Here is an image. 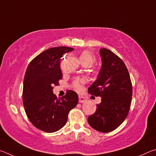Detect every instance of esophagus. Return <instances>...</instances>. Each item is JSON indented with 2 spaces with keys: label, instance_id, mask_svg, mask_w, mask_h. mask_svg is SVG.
Segmentation results:
<instances>
[{
  "label": "esophagus",
  "instance_id": "esophagus-1",
  "mask_svg": "<svg viewBox=\"0 0 156 156\" xmlns=\"http://www.w3.org/2000/svg\"><path fill=\"white\" fill-rule=\"evenodd\" d=\"M86 98L84 97H83V96H79V102L80 103H83V102H86Z\"/></svg>",
  "mask_w": 156,
  "mask_h": 156
}]
</instances>
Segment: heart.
Returning <instances> with one entry per match:
<instances>
[{"label": "heart", "mask_w": 156, "mask_h": 156, "mask_svg": "<svg viewBox=\"0 0 156 156\" xmlns=\"http://www.w3.org/2000/svg\"><path fill=\"white\" fill-rule=\"evenodd\" d=\"M80 60L82 63H87L90 66L94 64L96 61V58L94 57L93 54L89 51H84L81 53L80 55ZM85 80L84 79H78L73 83V87L78 91H80L83 88V84L84 83Z\"/></svg>", "instance_id": "obj_1"}]
</instances>
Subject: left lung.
I'll return each mask as SVG.
<instances>
[{"label":"left lung","mask_w":156,"mask_h":156,"mask_svg":"<svg viewBox=\"0 0 156 156\" xmlns=\"http://www.w3.org/2000/svg\"><path fill=\"white\" fill-rule=\"evenodd\" d=\"M100 56L101 68L88 91L101 97V102L87 120L95 130L108 133L126 119L131 106L132 85L127 69L119 57L105 48L100 49Z\"/></svg>","instance_id":"8db88e82"}]
</instances>
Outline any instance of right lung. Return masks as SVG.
<instances>
[{"label":"right lung","mask_w":156,"mask_h":156,"mask_svg":"<svg viewBox=\"0 0 156 156\" xmlns=\"http://www.w3.org/2000/svg\"><path fill=\"white\" fill-rule=\"evenodd\" d=\"M73 50L67 47L47 49L31 60L26 70L23 91L25 113L34 126L47 133L62 129L69 111L78 102V94L72 90L61 98L52 91L62 78L60 58Z\"/></svg>","instance_id":"1"}]
</instances>
